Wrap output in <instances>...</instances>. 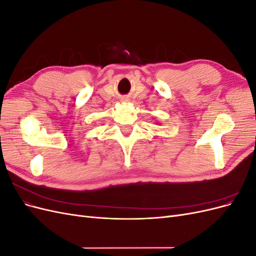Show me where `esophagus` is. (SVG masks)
<instances>
[{
    "label": "esophagus",
    "instance_id": "34e87169",
    "mask_svg": "<svg viewBox=\"0 0 256 256\" xmlns=\"http://www.w3.org/2000/svg\"><path fill=\"white\" fill-rule=\"evenodd\" d=\"M125 102H127V100H125Z\"/></svg>",
    "mask_w": 256,
    "mask_h": 256
}]
</instances>
